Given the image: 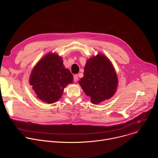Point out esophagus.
Wrapping results in <instances>:
<instances>
[{
    "instance_id": "obj_1",
    "label": "esophagus",
    "mask_w": 158,
    "mask_h": 158,
    "mask_svg": "<svg viewBox=\"0 0 158 158\" xmlns=\"http://www.w3.org/2000/svg\"><path fill=\"white\" fill-rule=\"evenodd\" d=\"M79 77H78V76L77 75H74V82H77V80H78Z\"/></svg>"
}]
</instances>
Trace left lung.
Returning a JSON list of instances; mask_svg holds the SVG:
<instances>
[{"mask_svg":"<svg viewBox=\"0 0 158 158\" xmlns=\"http://www.w3.org/2000/svg\"><path fill=\"white\" fill-rule=\"evenodd\" d=\"M79 83L85 94L91 98V102L98 104L114 96L118 81L109 59L98 54L87 60L84 76Z\"/></svg>","mask_w":158,"mask_h":158,"instance_id":"1","label":"left lung"}]
</instances>
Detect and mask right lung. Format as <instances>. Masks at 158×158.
<instances>
[{
    "instance_id": "obj_1",
    "label": "right lung",
    "mask_w": 158,
    "mask_h": 158,
    "mask_svg": "<svg viewBox=\"0 0 158 158\" xmlns=\"http://www.w3.org/2000/svg\"><path fill=\"white\" fill-rule=\"evenodd\" d=\"M73 81V76L64 67L62 58L55 53H49L34 67L29 83L40 100L52 104L61 98L64 89Z\"/></svg>"
}]
</instances>
